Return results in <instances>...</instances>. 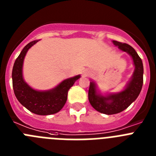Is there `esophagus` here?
Wrapping results in <instances>:
<instances>
[{"label": "esophagus", "instance_id": "obj_1", "mask_svg": "<svg viewBox=\"0 0 156 156\" xmlns=\"http://www.w3.org/2000/svg\"><path fill=\"white\" fill-rule=\"evenodd\" d=\"M90 73V71H89V70L88 69H86V70H84V71L83 72V76H87L88 74Z\"/></svg>", "mask_w": 156, "mask_h": 156}]
</instances>
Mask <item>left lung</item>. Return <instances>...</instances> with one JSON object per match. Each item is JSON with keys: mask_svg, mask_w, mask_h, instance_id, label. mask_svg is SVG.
<instances>
[{"mask_svg": "<svg viewBox=\"0 0 156 156\" xmlns=\"http://www.w3.org/2000/svg\"><path fill=\"white\" fill-rule=\"evenodd\" d=\"M112 43L122 51L131 56L135 69L124 90L119 93L108 94L105 96L101 95L98 92L96 83L94 81L90 82L88 91L89 101L95 110L106 115L119 113L128 108L138 97L143 85V63L136 51L125 43L116 41H112Z\"/></svg>", "mask_w": 156, "mask_h": 156, "instance_id": "left-lung-1", "label": "left lung"}]
</instances>
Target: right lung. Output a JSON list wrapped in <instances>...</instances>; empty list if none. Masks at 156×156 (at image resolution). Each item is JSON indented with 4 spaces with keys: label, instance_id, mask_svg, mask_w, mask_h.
Wrapping results in <instances>:
<instances>
[{
    "label": "right lung",
    "instance_id": "add662e5",
    "mask_svg": "<svg viewBox=\"0 0 156 156\" xmlns=\"http://www.w3.org/2000/svg\"><path fill=\"white\" fill-rule=\"evenodd\" d=\"M38 41H34L26 45L16 58L12 69V85L16 98L25 108L37 115H47L57 113L65 105L68 91L80 75L66 79L51 90H34L25 82L23 76V66L28 50Z\"/></svg>",
    "mask_w": 156,
    "mask_h": 156
}]
</instances>
